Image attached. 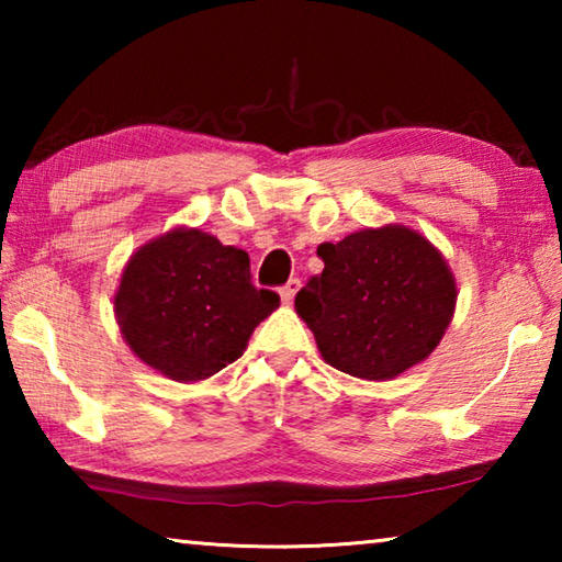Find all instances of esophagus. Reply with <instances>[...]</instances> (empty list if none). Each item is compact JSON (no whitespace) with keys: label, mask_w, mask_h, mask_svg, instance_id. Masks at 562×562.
<instances>
[{"label":"esophagus","mask_w":562,"mask_h":562,"mask_svg":"<svg viewBox=\"0 0 562 562\" xmlns=\"http://www.w3.org/2000/svg\"><path fill=\"white\" fill-rule=\"evenodd\" d=\"M297 290H300V280H297V278H292L288 284H284V288H280V297H282V302H284V304H290V302L294 300V294H297Z\"/></svg>","instance_id":"1"}]
</instances>
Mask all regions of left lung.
<instances>
[{
  "instance_id": "obj_1",
  "label": "left lung",
  "mask_w": 562,
  "mask_h": 562,
  "mask_svg": "<svg viewBox=\"0 0 562 562\" xmlns=\"http://www.w3.org/2000/svg\"><path fill=\"white\" fill-rule=\"evenodd\" d=\"M325 262L294 297L329 367L386 382L439 347L456 310L443 255L406 225L364 227L322 243Z\"/></svg>"
}]
</instances>
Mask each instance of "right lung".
<instances>
[{
  "mask_svg": "<svg viewBox=\"0 0 562 562\" xmlns=\"http://www.w3.org/2000/svg\"><path fill=\"white\" fill-rule=\"evenodd\" d=\"M245 250L176 227L131 255L113 312L133 355L173 382H203L243 357L280 294L252 284Z\"/></svg>",
  "mask_w": 562,
  "mask_h": 562,
  "instance_id": "add662e5",
  "label": "right lung"
}]
</instances>
